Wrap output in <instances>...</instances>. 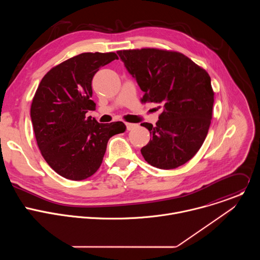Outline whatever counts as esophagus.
Here are the masks:
<instances>
[{
	"label": "esophagus",
	"mask_w": 260,
	"mask_h": 260,
	"mask_svg": "<svg viewBox=\"0 0 260 260\" xmlns=\"http://www.w3.org/2000/svg\"><path fill=\"white\" fill-rule=\"evenodd\" d=\"M138 125L137 124H135V123H126V128H127V131H132V129H134L135 127H137Z\"/></svg>",
	"instance_id": "34e87169"
}]
</instances>
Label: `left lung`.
Instances as JSON below:
<instances>
[{"instance_id": "8db88e82", "label": "left lung", "mask_w": 260, "mask_h": 260, "mask_svg": "<svg viewBox=\"0 0 260 260\" xmlns=\"http://www.w3.org/2000/svg\"><path fill=\"white\" fill-rule=\"evenodd\" d=\"M144 91L142 103L164 108L156 125L141 123L151 139L141 149L145 160L158 169H176L202 147L211 124L214 91L206 70L177 51L142 48L117 51Z\"/></svg>"}]
</instances>
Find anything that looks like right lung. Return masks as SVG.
<instances>
[{
    "label": "right lung",
    "instance_id": "add662e5",
    "mask_svg": "<svg viewBox=\"0 0 260 260\" xmlns=\"http://www.w3.org/2000/svg\"><path fill=\"white\" fill-rule=\"evenodd\" d=\"M115 52H85L53 67L42 78L30 106L37 144L46 162L66 179L80 181L101 167L109 139L124 133L123 122L99 123L91 81Z\"/></svg>",
    "mask_w": 260,
    "mask_h": 260
}]
</instances>
